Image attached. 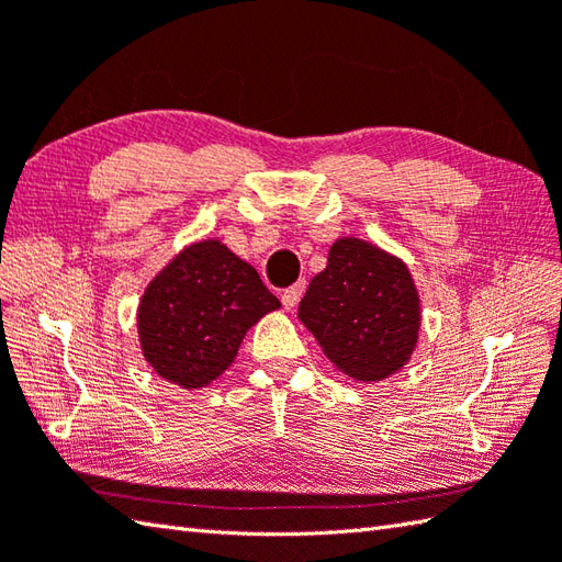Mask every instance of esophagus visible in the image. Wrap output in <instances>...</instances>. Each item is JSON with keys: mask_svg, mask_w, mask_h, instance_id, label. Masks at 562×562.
I'll return each mask as SVG.
<instances>
[{"mask_svg": "<svg viewBox=\"0 0 562 562\" xmlns=\"http://www.w3.org/2000/svg\"><path fill=\"white\" fill-rule=\"evenodd\" d=\"M302 294H304V282H296V284H292V288L284 290L282 292V306H284V310H294L296 302L302 300Z\"/></svg>", "mask_w": 562, "mask_h": 562, "instance_id": "esophagus-1", "label": "esophagus"}]
</instances>
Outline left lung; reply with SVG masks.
<instances>
[{"mask_svg": "<svg viewBox=\"0 0 562 562\" xmlns=\"http://www.w3.org/2000/svg\"><path fill=\"white\" fill-rule=\"evenodd\" d=\"M300 318L338 370L378 382L409 360L422 310L402 260L360 238H340L310 282Z\"/></svg>", "mask_w": 562, "mask_h": 562, "instance_id": "left-lung-1", "label": "left lung"}]
</instances>
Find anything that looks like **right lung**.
Instances as JSON below:
<instances>
[{"label":"right lung","instance_id":"right-lung-1","mask_svg":"<svg viewBox=\"0 0 562 562\" xmlns=\"http://www.w3.org/2000/svg\"><path fill=\"white\" fill-rule=\"evenodd\" d=\"M278 306L256 268L218 240H202L184 248L143 294V356L160 378L184 390L204 387L234 362L248 328Z\"/></svg>","mask_w":562,"mask_h":562}]
</instances>
